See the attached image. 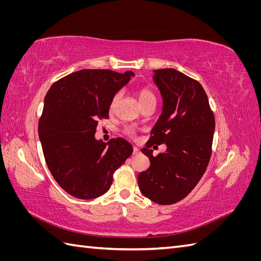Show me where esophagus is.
Listing matches in <instances>:
<instances>
[{"mask_svg": "<svg viewBox=\"0 0 261 261\" xmlns=\"http://www.w3.org/2000/svg\"><path fill=\"white\" fill-rule=\"evenodd\" d=\"M138 153H139V149H138L137 147H134V148H133V154H134V155H137Z\"/></svg>", "mask_w": 261, "mask_h": 261, "instance_id": "1", "label": "esophagus"}]
</instances>
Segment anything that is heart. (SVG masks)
Wrapping results in <instances>:
<instances>
[{"instance_id": "heart-1", "label": "heart", "mask_w": 261, "mask_h": 261, "mask_svg": "<svg viewBox=\"0 0 261 261\" xmlns=\"http://www.w3.org/2000/svg\"><path fill=\"white\" fill-rule=\"evenodd\" d=\"M118 98H120V94L116 93L115 96L113 97L112 101H111V106H110V109H111V110L114 109ZM138 99H139V102H140L141 107L146 106L148 103H155V101H156L154 93L151 90H150L149 88H140L138 90ZM125 133L127 134V135L132 136L133 134H134V130L132 128H126Z\"/></svg>"}]
</instances>
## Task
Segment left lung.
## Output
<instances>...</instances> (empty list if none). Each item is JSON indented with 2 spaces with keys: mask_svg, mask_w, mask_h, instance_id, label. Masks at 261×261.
Returning a JSON list of instances; mask_svg holds the SVG:
<instances>
[{
  "mask_svg": "<svg viewBox=\"0 0 261 261\" xmlns=\"http://www.w3.org/2000/svg\"><path fill=\"white\" fill-rule=\"evenodd\" d=\"M153 81L163 99L162 113L141 152L150 167L140 172L138 186L150 200L175 203L191 193L206 171L211 156L215 115L202 86L174 68L154 69ZM167 145L158 156L148 148Z\"/></svg>",
  "mask_w": 261,
  "mask_h": 261,
  "instance_id": "8db88e82",
  "label": "left lung"
}]
</instances>
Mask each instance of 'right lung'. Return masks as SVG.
I'll list each match as a JSON object with an SVG mask.
<instances>
[{
	"instance_id": "add662e5",
	"label": "right lung",
	"mask_w": 261,
	"mask_h": 261,
	"mask_svg": "<svg viewBox=\"0 0 261 261\" xmlns=\"http://www.w3.org/2000/svg\"><path fill=\"white\" fill-rule=\"evenodd\" d=\"M134 73L82 69L55 82L45 94L38 132L45 163L57 183L80 199L107 193L114 172L133 153L123 138H94L98 121L109 118L115 93Z\"/></svg>"
}]
</instances>
